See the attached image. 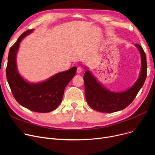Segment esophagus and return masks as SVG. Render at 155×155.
<instances>
[{
    "instance_id": "obj_1",
    "label": "esophagus",
    "mask_w": 155,
    "mask_h": 155,
    "mask_svg": "<svg viewBox=\"0 0 155 155\" xmlns=\"http://www.w3.org/2000/svg\"><path fill=\"white\" fill-rule=\"evenodd\" d=\"M77 72L78 73H80L82 72V68L80 67H78L77 68Z\"/></svg>"
}]
</instances>
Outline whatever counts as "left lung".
<instances>
[{
  "label": "left lung",
  "mask_w": 155,
  "mask_h": 155,
  "mask_svg": "<svg viewBox=\"0 0 155 155\" xmlns=\"http://www.w3.org/2000/svg\"><path fill=\"white\" fill-rule=\"evenodd\" d=\"M136 46L141 53V74L135 84L127 91L120 93L110 92L97 82L90 71H85L84 76L85 95L87 102L92 109L105 113L117 112L127 107L135 99L147 76L146 53L141 45L136 44Z\"/></svg>",
  "instance_id": "8db88e82"
}]
</instances>
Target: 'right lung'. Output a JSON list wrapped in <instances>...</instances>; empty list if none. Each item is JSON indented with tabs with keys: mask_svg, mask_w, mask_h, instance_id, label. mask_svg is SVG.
Wrapping results in <instances>:
<instances>
[{
	"mask_svg": "<svg viewBox=\"0 0 155 155\" xmlns=\"http://www.w3.org/2000/svg\"><path fill=\"white\" fill-rule=\"evenodd\" d=\"M32 31V29H30L23 32L11 47L6 77L14 99L22 106L33 112H49L56 109L61 104L64 88L75 75L77 67L57 73L42 83L26 82L18 71L15 56L21 40Z\"/></svg>",
	"mask_w": 155,
	"mask_h": 155,
	"instance_id": "add662e5",
	"label": "right lung"
}]
</instances>
